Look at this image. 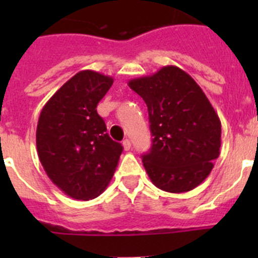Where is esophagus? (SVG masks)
I'll return each mask as SVG.
<instances>
[{
  "instance_id": "obj_1",
  "label": "esophagus",
  "mask_w": 258,
  "mask_h": 258,
  "mask_svg": "<svg viewBox=\"0 0 258 258\" xmlns=\"http://www.w3.org/2000/svg\"><path fill=\"white\" fill-rule=\"evenodd\" d=\"M122 146H123V150L124 151H128L130 148H131V142H130V140H123L122 141Z\"/></svg>"
}]
</instances>
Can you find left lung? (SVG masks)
<instances>
[{"label": "left lung", "instance_id": "8db88e82", "mask_svg": "<svg viewBox=\"0 0 258 258\" xmlns=\"http://www.w3.org/2000/svg\"><path fill=\"white\" fill-rule=\"evenodd\" d=\"M128 86L147 105L153 139L142 162L151 182L172 194L194 189L220 156L221 121L209 98L176 66L128 81Z\"/></svg>", "mask_w": 258, "mask_h": 258}]
</instances>
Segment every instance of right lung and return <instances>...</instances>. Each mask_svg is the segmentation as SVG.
I'll use <instances>...</instances> for the list:
<instances>
[{
  "label": "right lung",
  "mask_w": 258,
  "mask_h": 258,
  "mask_svg": "<svg viewBox=\"0 0 258 258\" xmlns=\"http://www.w3.org/2000/svg\"><path fill=\"white\" fill-rule=\"evenodd\" d=\"M113 79L85 70L71 77L43 106L36 131L38 158L47 176L75 200L96 199L110 183L121 144L98 116V102Z\"/></svg>",
  "instance_id": "1"
}]
</instances>
